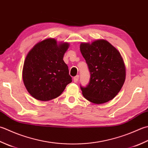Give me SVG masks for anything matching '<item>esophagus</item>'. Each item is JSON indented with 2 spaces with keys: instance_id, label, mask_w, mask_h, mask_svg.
<instances>
[{
  "instance_id": "34e87169",
  "label": "esophagus",
  "mask_w": 148,
  "mask_h": 148,
  "mask_svg": "<svg viewBox=\"0 0 148 148\" xmlns=\"http://www.w3.org/2000/svg\"><path fill=\"white\" fill-rule=\"evenodd\" d=\"M74 82H78V79H79V76L78 75H77V76H76L75 77H74Z\"/></svg>"
}]
</instances>
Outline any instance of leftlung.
<instances>
[{
  "label": "left lung",
  "instance_id": "1",
  "mask_svg": "<svg viewBox=\"0 0 148 148\" xmlns=\"http://www.w3.org/2000/svg\"><path fill=\"white\" fill-rule=\"evenodd\" d=\"M80 51L87 63L90 79L86 87L80 86L84 97L95 104L114 99L126 79V67L119 51L105 40L82 43Z\"/></svg>",
  "mask_w": 148,
  "mask_h": 148
}]
</instances>
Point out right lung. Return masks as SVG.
Masks as SVG:
<instances>
[{
    "label": "right lung",
    "instance_id": "right-lung-1",
    "mask_svg": "<svg viewBox=\"0 0 148 148\" xmlns=\"http://www.w3.org/2000/svg\"><path fill=\"white\" fill-rule=\"evenodd\" d=\"M67 42L47 38L29 51L24 60L22 79L26 89L36 99L48 101L62 94L72 82L68 66L63 58L69 47Z\"/></svg>",
    "mask_w": 148,
    "mask_h": 148
}]
</instances>
